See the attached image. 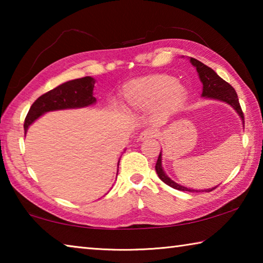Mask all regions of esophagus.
<instances>
[{"mask_svg":"<svg viewBox=\"0 0 263 263\" xmlns=\"http://www.w3.org/2000/svg\"><path fill=\"white\" fill-rule=\"evenodd\" d=\"M155 136H157V132H155L154 130H152V128H146V130L141 131L140 135L138 136V139H139L140 141H144V140L151 139V138H154Z\"/></svg>","mask_w":263,"mask_h":263,"instance_id":"1","label":"esophagus"}]
</instances>
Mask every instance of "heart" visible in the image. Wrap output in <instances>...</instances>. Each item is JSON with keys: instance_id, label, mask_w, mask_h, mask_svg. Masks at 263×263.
<instances>
[{"instance_id": "1", "label": "heart", "mask_w": 263, "mask_h": 263, "mask_svg": "<svg viewBox=\"0 0 263 263\" xmlns=\"http://www.w3.org/2000/svg\"><path fill=\"white\" fill-rule=\"evenodd\" d=\"M123 104L128 110L145 112L154 109L160 118L177 112L186 99V89L169 74H151L132 79L123 86Z\"/></svg>"}]
</instances>
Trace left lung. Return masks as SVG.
Masks as SVG:
<instances>
[{
	"label": "left lung",
	"instance_id": "left-lung-1",
	"mask_svg": "<svg viewBox=\"0 0 263 263\" xmlns=\"http://www.w3.org/2000/svg\"><path fill=\"white\" fill-rule=\"evenodd\" d=\"M189 61L190 64L196 68V70H197L199 81H201L203 84L202 97L209 100L224 102V103L232 106L235 112L238 114L240 119H241L242 126H243V114H242L241 108H240L238 95L237 92H235L234 88L231 86L230 83L224 81V80H222L219 75L215 72V70L210 67H208L206 65L203 64V62L198 61L197 59H195V58H189ZM155 171H157V174L160 177V180L164 182L167 185L172 186V188L181 190V191H190V193H201V191L204 193V191H205V193H209V191H212L213 189L217 188V186H213V188H209L204 190H196L193 188H186L184 185L176 183L175 181H173L171 177L166 174V172H164V169L162 167V152H160L159 154L158 161L155 163Z\"/></svg>",
	"mask_w": 263,
	"mask_h": 263
}]
</instances>
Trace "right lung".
<instances>
[{
    "mask_svg": "<svg viewBox=\"0 0 263 263\" xmlns=\"http://www.w3.org/2000/svg\"><path fill=\"white\" fill-rule=\"evenodd\" d=\"M95 82L96 80L91 77L70 80V81L61 83L60 86L38 97L34 103L31 105L28 116L25 118V133L31 124H33L39 117H42L46 112H50V111L80 109L94 105L96 103V99L94 97Z\"/></svg>",
    "mask_w": 263,
    "mask_h": 263,
    "instance_id": "add662e5",
    "label": "right lung"
}]
</instances>
